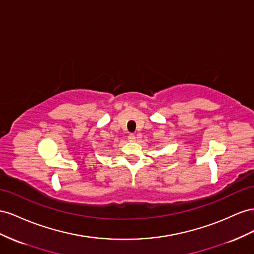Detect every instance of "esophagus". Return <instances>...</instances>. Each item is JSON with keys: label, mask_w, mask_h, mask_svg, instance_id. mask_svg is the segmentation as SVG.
<instances>
[{"label": "esophagus", "mask_w": 254, "mask_h": 254, "mask_svg": "<svg viewBox=\"0 0 254 254\" xmlns=\"http://www.w3.org/2000/svg\"><path fill=\"white\" fill-rule=\"evenodd\" d=\"M127 138H128V140L131 141V142H134V141H136V136H135L134 134H129V135H128V137H127Z\"/></svg>", "instance_id": "34e87169"}]
</instances>
